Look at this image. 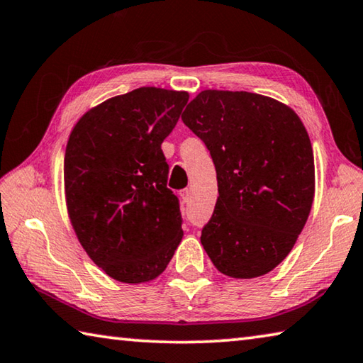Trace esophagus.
Returning a JSON list of instances; mask_svg holds the SVG:
<instances>
[{"mask_svg": "<svg viewBox=\"0 0 363 363\" xmlns=\"http://www.w3.org/2000/svg\"><path fill=\"white\" fill-rule=\"evenodd\" d=\"M182 198H183V201H185V202L191 201V189H189V188L183 189V191H182Z\"/></svg>", "mask_w": 363, "mask_h": 363, "instance_id": "34e87169", "label": "esophagus"}]
</instances>
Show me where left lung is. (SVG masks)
<instances>
[{
  "instance_id": "1",
  "label": "left lung",
  "mask_w": 363,
  "mask_h": 363,
  "mask_svg": "<svg viewBox=\"0 0 363 363\" xmlns=\"http://www.w3.org/2000/svg\"><path fill=\"white\" fill-rule=\"evenodd\" d=\"M213 159L218 199L201 242L220 272L253 279L294 249L314 201V155L298 114L252 92L202 91L182 114Z\"/></svg>"
}]
</instances>
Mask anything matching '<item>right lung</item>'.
I'll return each mask as SVG.
<instances>
[{"mask_svg":"<svg viewBox=\"0 0 363 363\" xmlns=\"http://www.w3.org/2000/svg\"><path fill=\"white\" fill-rule=\"evenodd\" d=\"M188 97L140 87L89 110L69 133L63 164L69 221L92 262L119 282L152 281L183 238L161 145Z\"/></svg>","mask_w":363,"mask_h":363,"instance_id":"right-lung-1","label":"right lung"}]
</instances>
